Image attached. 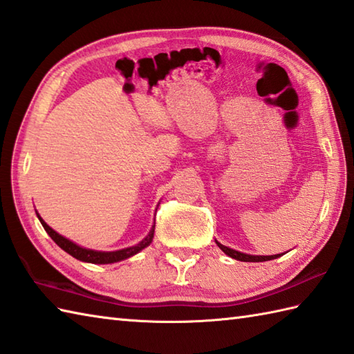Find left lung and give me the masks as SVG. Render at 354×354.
I'll return each mask as SVG.
<instances>
[{
    "mask_svg": "<svg viewBox=\"0 0 354 354\" xmlns=\"http://www.w3.org/2000/svg\"><path fill=\"white\" fill-rule=\"evenodd\" d=\"M216 243H217V246H219L225 254L230 255V257H232V259L240 260V261H268V260H274L277 257H281V255H283V254H277V255H250V254H243V252H239V251L231 250V248L223 246L219 242H216Z\"/></svg>",
    "mask_w": 354,
    "mask_h": 354,
    "instance_id": "8db88e82",
    "label": "left lung"
}]
</instances>
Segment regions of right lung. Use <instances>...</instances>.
<instances>
[{"instance_id":"1","label":"right lung","mask_w":354,"mask_h":354,"mask_svg":"<svg viewBox=\"0 0 354 354\" xmlns=\"http://www.w3.org/2000/svg\"><path fill=\"white\" fill-rule=\"evenodd\" d=\"M37 217H39V214H37ZM39 221L42 223L44 230L48 232V236L55 240V242L61 246L65 252H68L70 255H73L74 259H77L80 261L95 263V265H108V263H115V261L124 260L127 257H131V255L140 252L141 250H145L147 245H150V242H152V239H153V232H155V225H153L152 230H150V232H149V236H146V239H142L138 245L126 248V250L114 251V252H100V251H93V250H85V248H80L79 245L70 242L68 239H65L61 234H57V232L55 230H51L48 225L41 219V217H39Z\"/></svg>"}]
</instances>
